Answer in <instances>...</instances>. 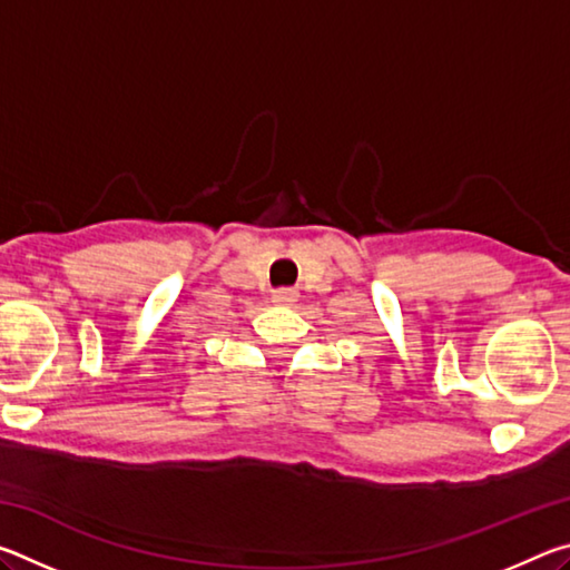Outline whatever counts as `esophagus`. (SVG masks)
I'll use <instances>...</instances> for the list:
<instances>
[{"label": "esophagus", "mask_w": 570, "mask_h": 570, "mask_svg": "<svg viewBox=\"0 0 570 570\" xmlns=\"http://www.w3.org/2000/svg\"><path fill=\"white\" fill-rule=\"evenodd\" d=\"M272 298L276 304H294L298 294L294 292V288H276V292L272 294Z\"/></svg>", "instance_id": "1"}]
</instances>
